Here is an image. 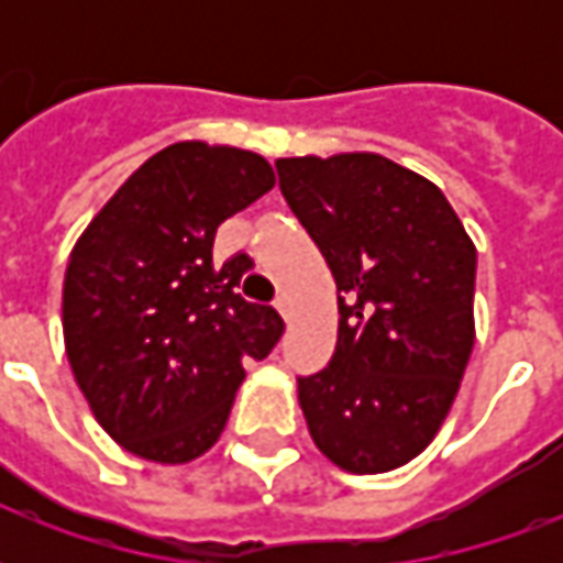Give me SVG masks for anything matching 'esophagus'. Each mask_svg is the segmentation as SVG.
I'll list each match as a JSON object with an SVG mask.
<instances>
[{
  "label": "esophagus",
  "mask_w": 563,
  "mask_h": 563,
  "mask_svg": "<svg viewBox=\"0 0 563 563\" xmlns=\"http://www.w3.org/2000/svg\"><path fill=\"white\" fill-rule=\"evenodd\" d=\"M274 307L280 310L283 319H292V301H289V295H280V298L274 301Z\"/></svg>",
  "instance_id": "1"
}]
</instances>
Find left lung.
<instances>
[{
	"mask_svg": "<svg viewBox=\"0 0 563 563\" xmlns=\"http://www.w3.org/2000/svg\"><path fill=\"white\" fill-rule=\"evenodd\" d=\"M280 192L338 283V346L298 379L317 449L386 473L422 452L459 395L476 246L428 177L379 153L277 159Z\"/></svg>",
	"mask_w": 563,
	"mask_h": 563,
	"instance_id": "8db88e82",
	"label": "left lung"
}]
</instances>
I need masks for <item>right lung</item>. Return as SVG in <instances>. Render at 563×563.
<instances>
[{
    "instance_id": "right-lung-1",
    "label": "right lung",
    "mask_w": 563,
    "mask_h": 563,
    "mask_svg": "<svg viewBox=\"0 0 563 563\" xmlns=\"http://www.w3.org/2000/svg\"><path fill=\"white\" fill-rule=\"evenodd\" d=\"M274 186L253 150L177 141L150 156L84 229L63 283L71 374L96 422L153 464H186L220 440L283 319L238 295L246 256L213 265L220 222Z\"/></svg>"
}]
</instances>
